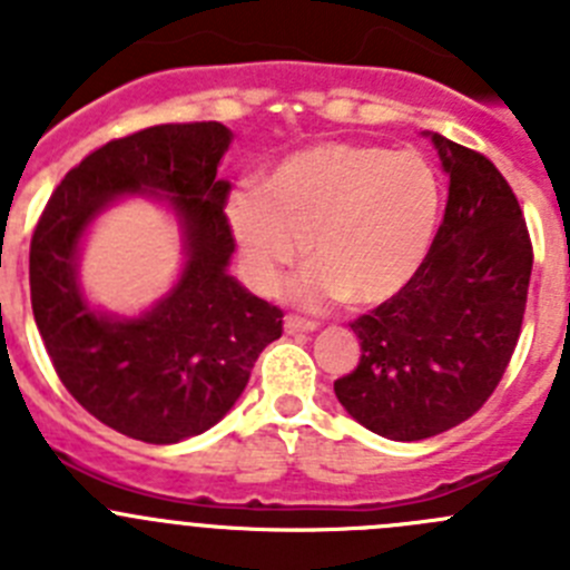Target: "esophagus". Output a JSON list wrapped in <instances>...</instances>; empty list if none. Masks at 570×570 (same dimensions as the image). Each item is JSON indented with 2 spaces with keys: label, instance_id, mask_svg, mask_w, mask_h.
Returning a JSON list of instances; mask_svg holds the SVG:
<instances>
[{
  "label": "esophagus",
  "instance_id": "esophagus-1",
  "mask_svg": "<svg viewBox=\"0 0 570 570\" xmlns=\"http://www.w3.org/2000/svg\"><path fill=\"white\" fill-rule=\"evenodd\" d=\"M315 323L312 321H301V317H295V315H289V317H284V332L286 334H309V332H315Z\"/></svg>",
  "mask_w": 570,
  "mask_h": 570
}]
</instances>
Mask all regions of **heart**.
<instances>
[{
    "label": "heart",
    "mask_w": 570,
    "mask_h": 570,
    "mask_svg": "<svg viewBox=\"0 0 570 570\" xmlns=\"http://www.w3.org/2000/svg\"><path fill=\"white\" fill-rule=\"evenodd\" d=\"M233 238L258 289L306 253L315 261L292 286L306 306L343 297L380 306L422 269L441 219V185L419 151L374 142H317L289 154L227 205Z\"/></svg>",
    "instance_id": "b5f03b06"
}]
</instances>
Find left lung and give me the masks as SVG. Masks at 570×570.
Here are the masks:
<instances>
[{"label":"left lung","mask_w":570,"mask_h":570,"mask_svg":"<svg viewBox=\"0 0 570 570\" xmlns=\"http://www.w3.org/2000/svg\"><path fill=\"white\" fill-rule=\"evenodd\" d=\"M450 177L444 222L416 278L351 323L357 368L334 382L371 433L422 441L492 396L523 326L531 242L523 210L483 154L430 131Z\"/></svg>","instance_id":"1"}]
</instances>
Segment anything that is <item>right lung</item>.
<instances>
[{
	"label": "right lung",
	"instance_id": "add662e5",
	"mask_svg": "<svg viewBox=\"0 0 570 570\" xmlns=\"http://www.w3.org/2000/svg\"><path fill=\"white\" fill-rule=\"evenodd\" d=\"M230 140L210 120L106 142L52 190L30 242L33 317L58 380L98 422L146 444H177L225 419L261 351L284 332V312L227 273L230 183L216 171ZM142 193L178 216L184 273L151 311L109 316L80 289V242L106 206Z\"/></svg>",
	"mask_w": 570,
	"mask_h": 570
}]
</instances>
